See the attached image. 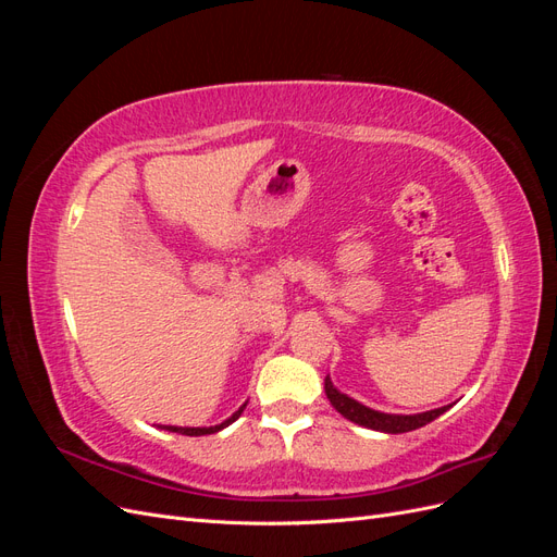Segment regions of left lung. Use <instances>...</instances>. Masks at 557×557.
<instances>
[{
    "label": "left lung",
    "instance_id": "8db88e82",
    "mask_svg": "<svg viewBox=\"0 0 557 557\" xmlns=\"http://www.w3.org/2000/svg\"><path fill=\"white\" fill-rule=\"evenodd\" d=\"M325 395H327L332 407L339 411L344 418L352 420V423H358L362 428L387 432V434H401V432H411V430L423 428V425L432 423L434 418H440L448 409V407H442V409H432V411L413 413V416L381 413V411L369 409V407H364V404H360V401H356L352 397L336 391V387L330 381V376H325Z\"/></svg>",
    "mask_w": 557,
    "mask_h": 557
}]
</instances>
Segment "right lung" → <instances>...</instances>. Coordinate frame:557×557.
I'll list each match as a JSON object with an SVG mask.
<instances>
[{"instance_id": "1", "label": "right lung", "mask_w": 557, "mask_h": 557, "mask_svg": "<svg viewBox=\"0 0 557 557\" xmlns=\"http://www.w3.org/2000/svg\"><path fill=\"white\" fill-rule=\"evenodd\" d=\"M244 409H246V404L244 407L239 409V411H234L225 423H221V425H213V428H174V425H166L164 430H170V432H178V434H188V436H201V434H213V432H221L223 428H227L230 423H234V420H237L242 413H244Z\"/></svg>"}]
</instances>
